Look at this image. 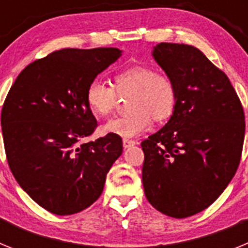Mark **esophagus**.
I'll return each instance as SVG.
<instances>
[{
    "label": "esophagus",
    "instance_id": "1",
    "mask_svg": "<svg viewBox=\"0 0 248 248\" xmlns=\"http://www.w3.org/2000/svg\"><path fill=\"white\" fill-rule=\"evenodd\" d=\"M137 144L135 140H131V139H123V146L124 148H130V146H134Z\"/></svg>",
    "mask_w": 248,
    "mask_h": 248
}]
</instances>
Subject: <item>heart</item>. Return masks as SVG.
<instances>
[{
	"label": "heart",
	"instance_id": "obj_1",
	"mask_svg": "<svg viewBox=\"0 0 248 248\" xmlns=\"http://www.w3.org/2000/svg\"><path fill=\"white\" fill-rule=\"evenodd\" d=\"M130 111L109 120L103 126L104 134L134 138L155 122H164L174 113L177 104V89L171 77L155 72L149 65H131L111 77V87L93 80L85 89V103L95 117L105 118L117 107L118 95H128Z\"/></svg>",
	"mask_w": 248,
	"mask_h": 248
}]
</instances>
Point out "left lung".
<instances>
[{
    "label": "left lung",
    "mask_w": 248,
    "mask_h": 248,
    "mask_svg": "<svg viewBox=\"0 0 248 248\" xmlns=\"http://www.w3.org/2000/svg\"><path fill=\"white\" fill-rule=\"evenodd\" d=\"M155 61L177 89L164 128L141 143L143 185L149 202L170 217L207 209L240 165L245 111L229 78L198 48L159 43Z\"/></svg>",
    "instance_id": "1"
}]
</instances>
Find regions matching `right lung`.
Instances as JSON below:
<instances>
[{
  "label": "right lung",
  "mask_w": 248,
  "mask_h": 248,
  "mask_svg": "<svg viewBox=\"0 0 248 248\" xmlns=\"http://www.w3.org/2000/svg\"><path fill=\"white\" fill-rule=\"evenodd\" d=\"M122 56L118 48H65L18 74L1 111L6 157L32 200L52 214L73 215L102 195L123 141L107 134L84 143L97 128L85 89Z\"/></svg>",
  "instance_id": "obj_1"
}]
</instances>
